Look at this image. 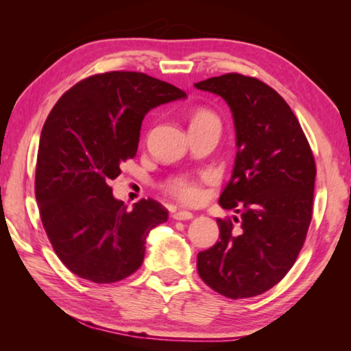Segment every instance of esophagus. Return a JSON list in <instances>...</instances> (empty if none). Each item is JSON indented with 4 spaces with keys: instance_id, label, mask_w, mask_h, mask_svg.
I'll use <instances>...</instances> for the list:
<instances>
[{
    "instance_id": "1",
    "label": "esophagus",
    "mask_w": 351,
    "mask_h": 351,
    "mask_svg": "<svg viewBox=\"0 0 351 351\" xmlns=\"http://www.w3.org/2000/svg\"><path fill=\"white\" fill-rule=\"evenodd\" d=\"M173 219L175 220H190V219H193V213H190V211H176L173 214Z\"/></svg>"
}]
</instances>
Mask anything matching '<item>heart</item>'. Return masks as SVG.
<instances>
[{"label":"heart","mask_w":351,"mask_h":351,"mask_svg":"<svg viewBox=\"0 0 351 351\" xmlns=\"http://www.w3.org/2000/svg\"><path fill=\"white\" fill-rule=\"evenodd\" d=\"M208 121H217V116H215L213 111L200 108L195 114H193L191 123L197 122H208ZM190 123V125H191ZM170 195H173L176 199H180L184 204H196L202 197V189H200V184L196 180H191V178H178V180L171 181L167 187Z\"/></svg>","instance_id":"1"}]
</instances>
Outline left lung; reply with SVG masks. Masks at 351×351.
Instances as JSON below:
<instances>
[{
  "instance_id": "8db88e82",
  "label": "left lung",
  "mask_w": 351,
  "mask_h": 351,
  "mask_svg": "<svg viewBox=\"0 0 351 351\" xmlns=\"http://www.w3.org/2000/svg\"><path fill=\"white\" fill-rule=\"evenodd\" d=\"M232 111L237 156L219 204L240 214L241 230L217 219L219 241L197 255V273L229 299L273 288L294 265L312 219L315 161L293 110L263 81L241 73L195 84Z\"/></svg>"
}]
</instances>
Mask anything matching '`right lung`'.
Here are the masks:
<instances>
[{"label": "right lung", "instance_id": "obj_1", "mask_svg": "<svg viewBox=\"0 0 351 351\" xmlns=\"http://www.w3.org/2000/svg\"><path fill=\"white\" fill-rule=\"evenodd\" d=\"M184 98L161 80L117 71L80 81L51 110L37 151L36 200L52 249L80 278H128L143 263L149 232L167 221L154 199L128 210L110 181L136 156L149 110Z\"/></svg>", "mask_w": 351, "mask_h": 351}]
</instances>
